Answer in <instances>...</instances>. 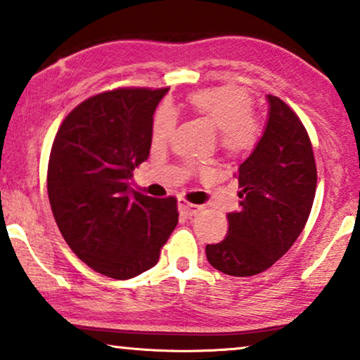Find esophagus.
Wrapping results in <instances>:
<instances>
[{
  "label": "esophagus",
  "instance_id": "esophagus-1",
  "mask_svg": "<svg viewBox=\"0 0 360 360\" xmlns=\"http://www.w3.org/2000/svg\"><path fill=\"white\" fill-rule=\"evenodd\" d=\"M178 207H179V212H181V214H182V215H186V217H192V215H195L197 212L200 210V207H199V205L189 204V202L184 200V199H181V200H179Z\"/></svg>",
  "mask_w": 360,
  "mask_h": 360
}]
</instances>
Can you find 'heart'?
Returning <instances> with one entry per match:
<instances>
[{
    "label": "heart",
    "mask_w": 360,
    "mask_h": 360,
    "mask_svg": "<svg viewBox=\"0 0 360 360\" xmlns=\"http://www.w3.org/2000/svg\"><path fill=\"white\" fill-rule=\"evenodd\" d=\"M189 104L197 114L209 120L220 134V146L226 153L240 155L255 146L259 129L252 117V98L240 86H219L200 89L189 96ZM174 110L161 105L153 120V139L165 141L173 134Z\"/></svg>",
    "instance_id": "1"
}]
</instances>
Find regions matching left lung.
<instances>
[{"label": "left lung", "instance_id": "1", "mask_svg": "<svg viewBox=\"0 0 360 360\" xmlns=\"http://www.w3.org/2000/svg\"><path fill=\"white\" fill-rule=\"evenodd\" d=\"M267 122L235 174L240 210L230 212L229 235L207 245V261L224 274L248 277L269 269L300 236L316 191V165L297 114L267 94Z\"/></svg>", "mask_w": 360, "mask_h": 360}]
</instances>
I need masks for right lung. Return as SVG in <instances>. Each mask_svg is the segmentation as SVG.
Wrapping results in <instances>:
<instances>
[{"mask_svg": "<svg viewBox=\"0 0 360 360\" xmlns=\"http://www.w3.org/2000/svg\"><path fill=\"white\" fill-rule=\"evenodd\" d=\"M165 89L96 94L67 115L49 160L47 191L65 241L96 272L125 281L153 267L178 225L174 197L131 189L148 160L153 114Z\"/></svg>", "mask_w": 360, "mask_h": 360, "instance_id": "right-lung-1", "label": "right lung"}]
</instances>
